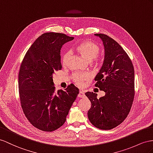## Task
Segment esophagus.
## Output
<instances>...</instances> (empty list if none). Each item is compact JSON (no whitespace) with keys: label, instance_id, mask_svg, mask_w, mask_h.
I'll list each match as a JSON object with an SVG mask.
<instances>
[{"label":"esophagus","instance_id":"obj_1","mask_svg":"<svg viewBox=\"0 0 153 153\" xmlns=\"http://www.w3.org/2000/svg\"><path fill=\"white\" fill-rule=\"evenodd\" d=\"M85 96V93H84L83 91H79V94H78V97H84Z\"/></svg>","mask_w":153,"mask_h":153}]
</instances>
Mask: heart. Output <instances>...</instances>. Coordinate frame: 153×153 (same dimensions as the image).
I'll list each match as a JSON object with an SVG mask.
<instances>
[{"mask_svg":"<svg viewBox=\"0 0 153 153\" xmlns=\"http://www.w3.org/2000/svg\"><path fill=\"white\" fill-rule=\"evenodd\" d=\"M76 50L82 57L88 61H92L97 57L100 53V47L96 43L90 41H84L79 42L76 47ZM71 56L70 52H66L64 53L62 58V64L64 66L68 64ZM73 81L78 86L83 85L84 81L90 79V76L87 74L75 73L72 75Z\"/></svg>","mask_w":153,"mask_h":153,"instance_id":"heart-1","label":"heart"}]
</instances>
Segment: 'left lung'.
<instances>
[{"label":"left lung","mask_w":153,"mask_h":153,"mask_svg":"<svg viewBox=\"0 0 153 153\" xmlns=\"http://www.w3.org/2000/svg\"><path fill=\"white\" fill-rule=\"evenodd\" d=\"M103 41L105 59L95 77V87L105 92L97 98V94L87 92L91 101L88 117L96 127L110 130L121 124L127 117L134 101V70L127 53L114 39L103 33H96Z\"/></svg>","instance_id":"obj_1"}]
</instances>
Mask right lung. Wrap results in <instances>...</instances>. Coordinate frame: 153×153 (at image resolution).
I'll use <instances>...</instances> for the list:
<instances>
[{"instance_id":"obj_1","label":"right lung","mask_w":153,"mask_h":153,"mask_svg":"<svg viewBox=\"0 0 153 153\" xmlns=\"http://www.w3.org/2000/svg\"><path fill=\"white\" fill-rule=\"evenodd\" d=\"M73 37L61 33H45L27 51L19 72V92L23 112L39 130L52 132L66 121L79 94L73 84L56 92L53 74L61 70V49Z\"/></svg>"}]
</instances>
